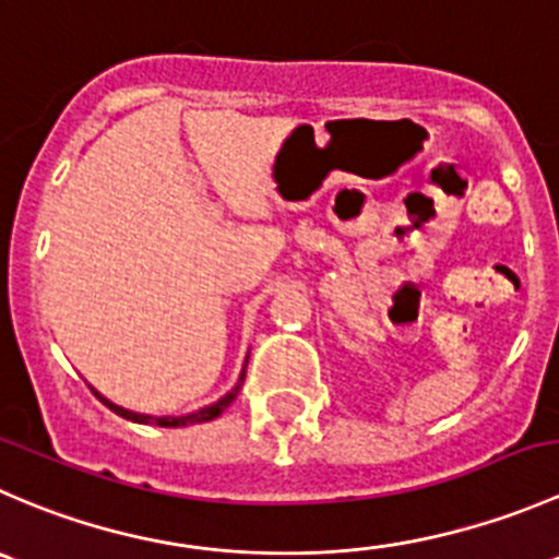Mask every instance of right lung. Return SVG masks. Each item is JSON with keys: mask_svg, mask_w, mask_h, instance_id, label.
Masks as SVG:
<instances>
[{"mask_svg": "<svg viewBox=\"0 0 559 559\" xmlns=\"http://www.w3.org/2000/svg\"><path fill=\"white\" fill-rule=\"evenodd\" d=\"M245 367H247V364H245ZM241 383H245V372H241L239 383H236L234 389H230L228 394L223 396V400L214 402V405H209V407H203V411H198V413H187V416H159V418H154V416H141V413H132V411H124V407L114 405V402H108V400H105V396H99L97 391H94V396H97V400L103 402L105 407H110V411H114L116 416L127 418V421L154 424V427H190V424H206V421H214V418H217V416H223L225 407H230V402H234L236 396H239Z\"/></svg>", "mask_w": 559, "mask_h": 559, "instance_id": "obj_1", "label": "right lung"}]
</instances>
